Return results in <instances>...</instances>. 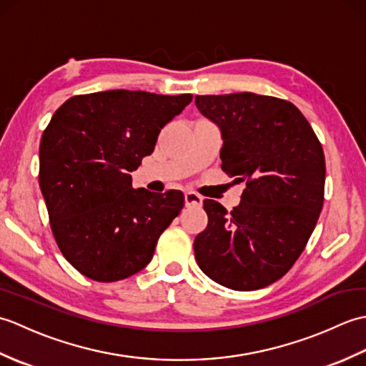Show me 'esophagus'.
Listing matches in <instances>:
<instances>
[{
  "label": "esophagus",
  "mask_w": 366,
  "mask_h": 366,
  "mask_svg": "<svg viewBox=\"0 0 366 366\" xmlns=\"http://www.w3.org/2000/svg\"><path fill=\"white\" fill-rule=\"evenodd\" d=\"M203 204V198H201L195 192L185 193V206L187 207H199Z\"/></svg>",
  "instance_id": "34e87169"
}]
</instances>
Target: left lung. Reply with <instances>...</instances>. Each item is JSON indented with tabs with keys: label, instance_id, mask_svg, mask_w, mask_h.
Listing matches in <instances>:
<instances>
[{
	"label": "left lung",
	"instance_id": "left-lung-1",
	"mask_svg": "<svg viewBox=\"0 0 366 366\" xmlns=\"http://www.w3.org/2000/svg\"><path fill=\"white\" fill-rule=\"evenodd\" d=\"M195 104L220 129L222 169L245 182L231 212L204 199L209 223L193 244L197 262L229 290H261L294 266L320 219L322 146L299 108L283 99L236 92L197 96Z\"/></svg>",
	"mask_w": 366,
	"mask_h": 366
}]
</instances>
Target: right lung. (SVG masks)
Here are the masks:
<instances>
[{"label": "right lung", "instance_id": "add662e5", "mask_svg": "<svg viewBox=\"0 0 366 366\" xmlns=\"http://www.w3.org/2000/svg\"><path fill=\"white\" fill-rule=\"evenodd\" d=\"M192 99L112 89L71 97L51 116L39 185L59 250L84 277L118 282L151 262L184 193L134 189L130 173Z\"/></svg>", "mask_w": 366, "mask_h": 366}]
</instances>
